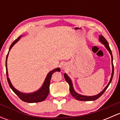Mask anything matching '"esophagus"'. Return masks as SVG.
Wrapping results in <instances>:
<instances>
[{"mask_svg":"<svg viewBox=\"0 0 120 120\" xmlns=\"http://www.w3.org/2000/svg\"><path fill=\"white\" fill-rule=\"evenodd\" d=\"M61 67H62V68L63 69V70H65V69L66 68V64H62V66H61Z\"/></svg>","mask_w":120,"mask_h":120,"instance_id":"1","label":"esophagus"}]
</instances>
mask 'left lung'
I'll return each instance as SVG.
<instances>
[{
  "instance_id": "obj_1",
  "label": "left lung",
  "mask_w": 120,
  "mask_h": 120,
  "mask_svg": "<svg viewBox=\"0 0 120 120\" xmlns=\"http://www.w3.org/2000/svg\"><path fill=\"white\" fill-rule=\"evenodd\" d=\"M99 40H100V42L103 43V45H105V47L106 48V49L109 50L110 53L111 54V56H112V77H111V79L110 80V82H109L108 85L106 86V88L103 89L102 92L100 93L99 94H98L97 95H95V96H83V95H79L77 93H76L75 92V90H74L73 86H72V82H71V79H70L67 76V75L66 74H64V77L65 79H66V81L67 82V83H68L69 86H70V92L71 93V95L73 96L74 98H75V99L78 100H80V101H92V100H95L96 99H98V98H99L103 94H104L106 90L107 89V88H108V86H109L110 83H111L112 82V77H113V75H114V66H113V63H112V50H111L110 48L109 45V43L107 42V40L105 38V37L102 35H100L99 36Z\"/></svg>"
}]
</instances>
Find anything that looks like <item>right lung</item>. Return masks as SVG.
<instances>
[{
	"label": "right lung",
	"mask_w": 120,
	"mask_h": 120,
	"mask_svg": "<svg viewBox=\"0 0 120 120\" xmlns=\"http://www.w3.org/2000/svg\"><path fill=\"white\" fill-rule=\"evenodd\" d=\"M20 37L18 38L17 39L15 40L13 43H11V45H10V47L9 51L10 50V49H11L12 47L13 46L14 44L20 39ZM8 53L7 54L6 57V75H7V79H8V82L9 85L10 87L11 88V89L13 90V91L19 96V98L21 99L22 101H25V102L27 103H37V102H40V101H42L45 100V99L47 98V96L49 95V93L50 90H49V85H50V79H51L52 75L54 72L56 71H60V68H57L54 69L52 71H50L49 74L47 75L45 81V82L43 83V85H42V88L39 89L38 91L32 93V94H23V93L20 92L19 90H17V89H15L14 87L13 86V85H11V83L10 82V81L9 78L8 77V68H7V59H8Z\"/></svg>",
	"instance_id": "1"
}]
</instances>
